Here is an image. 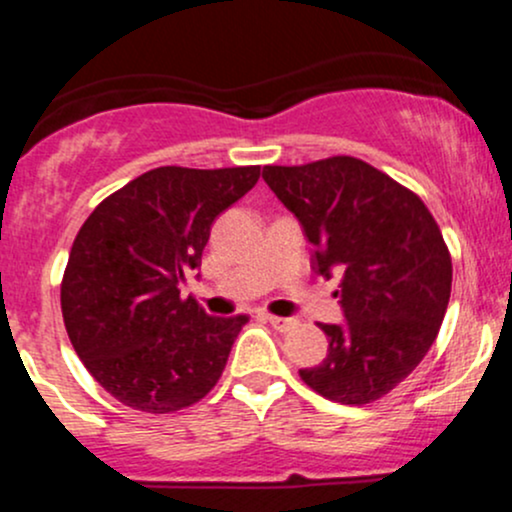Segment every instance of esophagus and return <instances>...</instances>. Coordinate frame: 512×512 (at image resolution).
<instances>
[{
  "label": "esophagus",
  "mask_w": 512,
  "mask_h": 512,
  "mask_svg": "<svg viewBox=\"0 0 512 512\" xmlns=\"http://www.w3.org/2000/svg\"><path fill=\"white\" fill-rule=\"evenodd\" d=\"M264 320L269 322V325L274 327L276 332H289L293 327L298 325V320H293V317H276V315H267Z\"/></svg>",
  "instance_id": "1"
}]
</instances>
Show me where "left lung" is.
<instances>
[{
    "instance_id": "1",
    "label": "left lung",
    "mask_w": 512,
    "mask_h": 512,
    "mask_svg": "<svg viewBox=\"0 0 512 512\" xmlns=\"http://www.w3.org/2000/svg\"><path fill=\"white\" fill-rule=\"evenodd\" d=\"M262 178L315 245L313 269L342 274V325H320L325 361L301 378L322 397L370 404L395 390L436 342L452 260L426 204L354 156L264 166Z\"/></svg>"
}]
</instances>
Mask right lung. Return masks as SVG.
<instances>
[{
  "instance_id": "add662e5",
  "label": "right lung",
  "mask_w": 512,
  "mask_h": 512,
  "mask_svg": "<svg viewBox=\"0 0 512 512\" xmlns=\"http://www.w3.org/2000/svg\"><path fill=\"white\" fill-rule=\"evenodd\" d=\"M260 180V166H163L105 197L76 233L62 276L69 342L103 390L170 414L219 383L245 315L214 317L180 284L202 264L211 223Z\"/></svg>"
}]
</instances>
